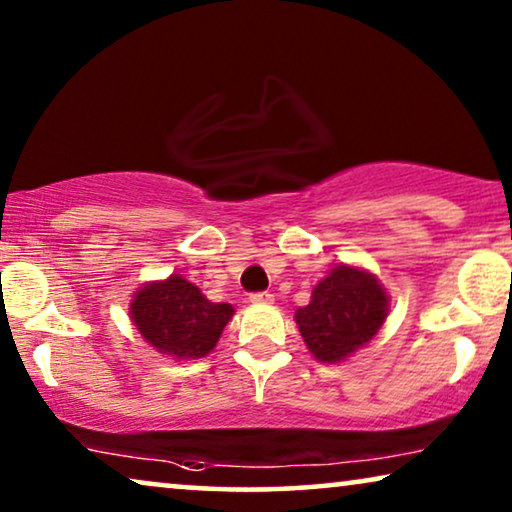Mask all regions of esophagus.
Wrapping results in <instances>:
<instances>
[{
  "instance_id": "34e87169",
  "label": "esophagus",
  "mask_w": 512,
  "mask_h": 512,
  "mask_svg": "<svg viewBox=\"0 0 512 512\" xmlns=\"http://www.w3.org/2000/svg\"><path fill=\"white\" fill-rule=\"evenodd\" d=\"M249 300L254 305H270L272 300H275V296H272V293H268V291H258V293H251Z\"/></svg>"
}]
</instances>
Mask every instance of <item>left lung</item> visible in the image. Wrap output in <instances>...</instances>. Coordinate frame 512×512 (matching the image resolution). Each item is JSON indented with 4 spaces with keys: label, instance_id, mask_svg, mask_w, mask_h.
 <instances>
[{
    "label": "left lung",
    "instance_id": "1",
    "mask_svg": "<svg viewBox=\"0 0 512 512\" xmlns=\"http://www.w3.org/2000/svg\"><path fill=\"white\" fill-rule=\"evenodd\" d=\"M387 314L380 279L342 263L314 286L310 305L296 310V324L314 359L338 363L373 340Z\"/></svg>",
    "mask_w": 512,
    "mask_h": 512
}]
</instances>
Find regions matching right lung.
<instances>
[{
	"instance_id": "add662e5",
	"label": "right lung",
	"mask_w": 512,
	"mask_h": 512,
	"mask_svg": "<svg viewBox=\"0 0 512 512\" xmlns=\"http://www.w3.org/2000/svg\"><path fill=\"white\" fill-rule=\"evenodd\" d=\"M233 314V305L212 303L181 275L144 284L130 303V317L142 338L174 359L207 356Z\"/></svg>"
}]
</instances>
